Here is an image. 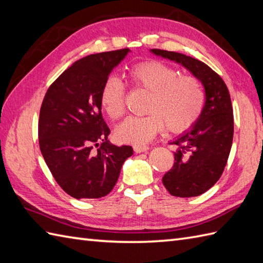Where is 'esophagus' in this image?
Returning <instances> with one entry per match:
<instances>
[{
  "mask_svg": "<svg viewBox=\"0 0 263 263\" xmlns=\"http://www.w3.org/2000/svg\"><path fill=\"white\" fill-rule=\"evenodd\" d=\"M148 149H149V147L147 146V145H145V144L134 145V151H135L136 153H143V152H146Z\"/></svg>",
  "mask_w": 263,
  "mask_h": 263,
  "instance_id": "esophagus-1",
  "label": "esophagus"
}]
</instances>
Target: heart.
<instances>
[{
  "mask_svg": "<svg viewBox=\"0 0 263 263\" xmlns=\"http://www.w3.org/2000/svg\"><path fill=\"white\" fill-rule=\"evenodd\" d=\"M134 87L149 92L146 116L129 117L117 127L116 136L122 142L145 143L164 127L182 133L195 124L202 111L205 95L201 84L191 75L180 72L161 61L137 63L128 71ZM126 90L121 81L111 75L101 87L100 103L112 119L125 112Z\"/></svg>",
  "mask_w": 263,
  "mask_h": 263,
  "instance_id": "1",
  "label": "heart"
}]
</instances>
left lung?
<instances>
[{
	"label": "left lung",
	"instance_id": "left-lung-1",
	"mask_svg": "<svg viewBox=\"0 0 263 263\" xmlns=\"http://www.w3.org/2000/svg\"><path fill=\"white\" fill-rule=\"evenodd\" d=\"M153 54L177 62L200 81L206 100L195 125L171 144L177 146L174 164L162 179L174 197L199 196L219 180L226 166L234 134L230 92L219 75L205 63L176 51L151 49Z\"/></svg>",
	"mask_w": 263,
	"mask_h": 263
}]
</instances>
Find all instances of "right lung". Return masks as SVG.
Here are the masks:
<instances>
[{
    "label": "right lung",
    "instance_id": "1",
    "mask_svg": "<svg viewBox=\"0 0 263 263\" xmlns=\"http://www.w3.org/2000/svg\"><path fill=\"white\" fill-rule=\"evenodd\" d=\"M129 51L81 58L55 80L44 98L38 122L40 151L56 182L77 199L107 196L133 155L132 146L109 143L100 103L104 81Z\"/></svg>",
    "mask_w": 263,
    "mask_h": 263
}]
</instances>
